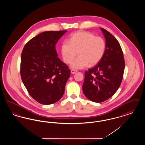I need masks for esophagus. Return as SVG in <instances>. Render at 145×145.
<instances>
[{"instance_id":"obj_1","label":"esophagus","mask_w":145,"mask_h":145,"mask_svg":"<svg viewBox=\"0 0 145 145\" xmlns=\"http://www.w3.org/2000/svg\"><path fill=\"white\" fill-rule=\"evenodd\" d=\"M76 72H77V71L75 70V69H72L71 71V72L72 74H75Z\"/></svg>"}]
</instances>
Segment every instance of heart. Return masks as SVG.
<instances>
[{
	"instance_id": "1",
	"label": "heart",
	"mask_w": 145,
	"mask_h": 145,
	"mask_svg": "<svg viewBox=\"0 0 145 145\" xmlns=\"http://www.w3.org/2000/svg\"><path fill=\"white\" fill-rule=\"evenodd\" d=\"M105 50L104 39L84 31L71 35L69 42H63L61 46L62 58L66 63H69L78 54L79 56L71 63V67L74 69H82L88 65L95 66L102 59Z\"/></svg>"
}]
</instances>
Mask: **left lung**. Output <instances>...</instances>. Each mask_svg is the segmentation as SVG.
<instances>
[{"label":"left lung","mask_w":145,"mask_h":145,"mask_svg":"<svg viewBox=\"0 0 145 145\" xmlns=\"http://www.w3.org/2000/svg\"><path fill=\"white\" fill-rule=\"evenodd\" d=\"M101 30L106 42L103 57L95 67L85 72L84 95L89 100L101 103L112 96L119 88L124 73V59L116 38L103 28Z\"/></svg>","instance_id":"left-lung-1"}]
</instances>
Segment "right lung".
<instances>
[{"label": "right lung", "instance_id": "add662e5", "mask_svg": "<svg viewBox=\"0 0 145 145\" xmlns=\"http://www.w3.org/2000/svg\"><path fill=\"white\" fill-rule=\"evenodd\" d=\"M67 31H44L28 42L22 52V82L39 103H55L63 95L71 71L57 57L55 44Z\"/></svg>", "mask_w": 145, "mask_h": 145}]
</instances>
